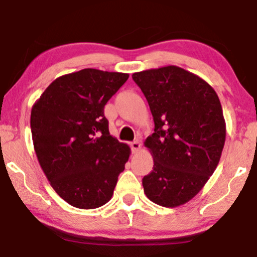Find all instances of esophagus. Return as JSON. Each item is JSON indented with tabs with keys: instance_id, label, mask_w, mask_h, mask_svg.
<instances>
[{
	"instance_id": "esophagus-1",
	"label": "esophagus",
	"mask_w": 257,
	"mask_h": 257,
	"mask_svg": "<svg viewBox=\"0 0 257 257\" xmlns=\"http://www.w3.org/2000/svg\"><path fill=\"white\" fill-rule=\"evenodd\" d=\"M131 147H132L133 153H137V152L140 151L141 143H140V141H133V143H131Z\"/></svg>"
}]
</instances>
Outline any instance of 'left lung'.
Segmentation results:
<instances>
[{"instance_id":"8db88e82","label":"left lung","mask_w":257,"mask_h":257,"mask_svg":"<svg viewBox=\"0 0 257 257\" xmlns=\"http://www.w3.org/2000/svg\"><path fill=\"white\" fill-rule=\"evenodd\" d=\"M149 102L155 133L145 146L153 170L144 192L156 204L175 208L203 188L219 164L226 124L219 96L204 79L181 67L133 73Z\"/></svg>"}]
</instances>
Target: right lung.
Here are the masks:
<instances>
[{
    "mask_svg": "<svg viewBox=\"0 0 257 257\" xmlns=\"http://www.w3.org/2000/svg\"><path fill=\"white\" fill-rule=\"evenodd\" d=\"M128 77L83 69L53 81L32 106L37 159L55 192L70 205L106 204L124 170L131 149L110 135L104 107Z\"/></svg>",
    "mask_w": 257,
    "mask_h": 257,
    "instance_id": "add662e5",
    "label": "right lung"
}]
</instances>
